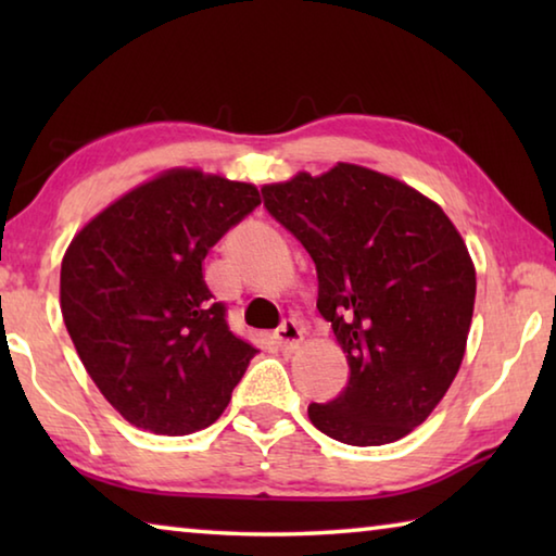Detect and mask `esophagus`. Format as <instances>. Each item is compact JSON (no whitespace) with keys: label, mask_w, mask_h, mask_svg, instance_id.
Here are the masks:
<instances>
[{"label":"esophagus","mask_w":556,"mask_h":556,"mask_svg":"<svg viewBox=\"0 0 556 556\" xmlns=\"http://www.w3.org/2000/svg\"><path fill=\"white\" fill-rule=\"evenodd\" d=\"M275 338L279 348H285V351H294V348H299L301 341H304V328H301L296 321H285L277 328Z\"/></svg>","instance_id":"34e87169"}]
</instances>
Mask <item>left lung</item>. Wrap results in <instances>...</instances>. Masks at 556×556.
<instances>
[{
    "label": "left lung",
    "instance_id": "obj_1",
    "mask_svg": "<svg viewBox=\"0 0 556 556\" xmlns=\"http://www.w3.org/2000/svg\"><path fill=\"white\" fill-rule=\"evenodd\" d=\"M262 193L316 262V306L351 368L333 402L308 404V419L351 446L407 437L466 353L476 267L456 225L417 188L348 162Z\"/></svg>",
    "mask_w": 556,
    "mask_h": 556
}]
</instances>
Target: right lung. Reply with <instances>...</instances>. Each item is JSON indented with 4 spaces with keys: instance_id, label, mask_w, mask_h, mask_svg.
<instances>
[{
    "instance_id": "add662e5",
    "label": "right lung",
    "mask_w": 556,
    "mask_h": 556,
    "mask_svg": "<svg viewBox=\"0 0 556 556\" xmlns=\"http://www.w3.org/2000/svg\"><path fill=\"white\" fill-rule=\"evenodd\" d=\"M260 203L255 184L176 166L75 232L61 262L63 321L131 427L186 437L228 407L257 351L230 333L203 260Z\"/></svg>"
}]
</instances>
